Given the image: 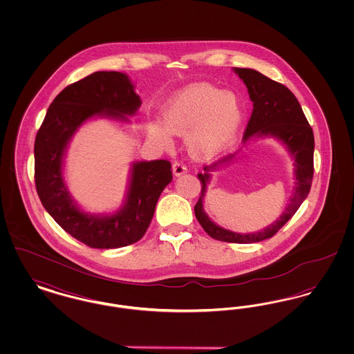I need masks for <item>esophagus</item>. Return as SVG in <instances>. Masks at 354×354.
I'll list each match as a JSON object with an SVG mask.
<instances>
[{
  "label": "esophagus",
  "instance_id": "34e87169",
  "mask_svg": "<svg viewBox=\"0 0 354 354\" xmlns=\"http://www.w3.org/2000/svg\"><path fill=\"white\" fill-rule=\"evenodd\" d=\"M172 172H174L175 176H179V175L187 172V167H185L182 162H175V163L172 165Z\"/></svg>",
  "mask_w": 354,
  "mask_h": 354
}]
</instances>
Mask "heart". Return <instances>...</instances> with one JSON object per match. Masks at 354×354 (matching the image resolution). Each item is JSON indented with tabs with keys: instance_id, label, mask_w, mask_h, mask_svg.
Listing matches in <instances>:
<instances>
[{
	"instance_id": "b5f03b06",
	"label": "heart",
	"mask_w": 354,
	"mask_h": 354,
	"mask_svg": "<svg viewBox=\"0 0 354 354\" xmlns=\"http://www.w3.org/2000/svg\"><path fill=\"white\" fill-rule=\"evenodd\" d=\"M163 118L166 126L159 122L149 124L151 138L169 147V129L174 134L189 131V152L207 160L219 156L234 143L241 122V106L231 91H220L208 84H191L169 98Z\"/></svg>"
}]
</instances>
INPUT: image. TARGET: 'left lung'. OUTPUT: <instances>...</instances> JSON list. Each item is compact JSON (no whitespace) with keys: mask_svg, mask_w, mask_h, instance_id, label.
Listing matches in <instances>:
<instances>
[{"mask_svg":"<svg viewBox=\"0 0 354 354\" xmlns=\"http://www.w3.org/2000/svg\"><path fill=\"white\" fill-rule=\"evenodd\" d=\"M236 74L243 80L248 88L250 98L253 102L252 114L245 127L243 140H248L254 135H272L281 140L290 153L295 156L296 166V185L290 203L284 214L270 227L256 234H236L216 225L203 211V196L205 192L207 182L209 179L208 171L219 167L221 163L230 160L234 153L218 160L211 167H204V174H198L202 185V192L199 201L195 204V216L201 223L203 230L215 240L250 244L270 239L279 232V230L290 219L300 208L310 191L313 180V151H315V136L310 124L304 115L303 109L295 94L283 84H279L264 74L253 68H235Z\"/></svg>","mask_w":354,"mask_h":354,"instance_id":"left-lung-1","label":"left lung"}]
</instances>
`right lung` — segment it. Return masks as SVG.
Returning a JSON list of instances; mask_svg holds the SVG:
<instances>
[{
	"mask_svg": "<svg viewBox=\"0 0 354 354\" xmlns=\"http://www.w3.org/2000/svg\"><path fill=\"white\" fill-rule=\"evenodd\" d=\"M129 77L118 71H95L66 86L51 102L34 142V180L45 209L68 234L90 248L110 250L134 244L146 234L156 202L172 180L166 159L133 166L127 202L111 216L82 212L68 195L62 158L70 138L94 115L127 120L140 106Z\"/></svg>",
	"mask_w": 354,
	"mask_h": 354,
	"instance_id": "right-lung-1",
	"label": "right lung"
}]
</instances>
